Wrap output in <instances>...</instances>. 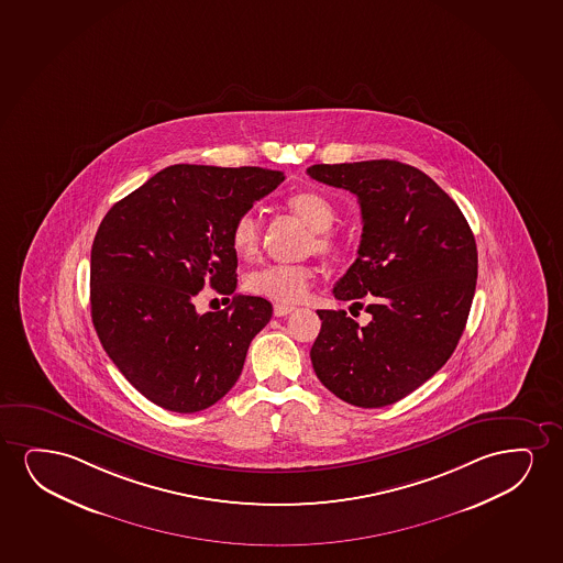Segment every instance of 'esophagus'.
I'll return each instance as SVG.
<instances>
[{"instance_id": "obj_1", "label": "esophagus", "mask_w": 563, "mask_h": 563, "mask_svg": "<svg viewBox=\"0 0 563 563\" xmlns=\"http://www.w3.org/2000/svg\"><path fill=\"white\" fill-rule=\"evenodd\" d=\"M292 311H296V307L288 306V303H275V306H273L275 317H286V314H290Z\"/></svg>"}]
</instances>
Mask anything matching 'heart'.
I'll list each match as a JSON object with an SVG mask.
<instances>
[{"label":"heart","instance_id":"heart-1","mask_svg":"<svg viewBox=\"0 0 563 563\" xmlns=\"http://www.w3.org/2000/svg\"><path fill=\"white\" fill-rule=\"evenodd\" d=\"M288 210L298 216L307 227L313 229L309 250L319 256H334L342 249V236L332 231L336 221V208L329 198L317 192H298L286 200ZM231 246L241 260H254L262 246V225L256 213H241L231 229ZM313 280V269L309 265H285L267 263L252 271L246 277L250 292L273 301H298L306 296Z\"/></svg>","mask_w":563,"mask_h":563}]
</instances>
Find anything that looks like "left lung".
<instances>
[{
    "instance_id": "left-lung-1",
    "label": "left lung",
    "mask_w": 563,
    "mask_h": 563,
    "mask_svg": "<svg viewBox=\"0 0 563 563\" xmlns=\"http://www.w3.org/2000/svg\"><path fill=\"white\" fill-rule=\"evenodd\" d=\"M314 181L358 198L357 260L334 298L373 314L358 327L347 313L319 309L311 363L342 401L380 409L430 380L453 355L477 280L472 229L431 177L397 161L314 164Z\"/></svg>"
}]
</instances>
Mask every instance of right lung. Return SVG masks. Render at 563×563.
Instances as JSON below:
<instances>
[{
    "instance_id": "right-lung-1",
    "label": "right lung",
    "mask_w": 563,
    "mask_h": 563,
    "mask_svg": "<svg viewBox=\"0 0 563 563\" xmlns=\"http://www.w3.org/2000/svg\"><path fill=\"white\" fill-rule=\"evenodd\" d=\"M283 181L277 169L176 164L102 218L91 246L93 327L125 380L162 409H208L239 380L273 307L257 296L208 313L195 303L208 285L234 294V220Z\"/></svg>"
}]
</instances>
